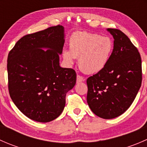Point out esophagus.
<instances>
[{
  "label": "esophagus",
  "instance_id": "esophagus-1",
  "mask_svg": "<svg viewBox=\"0 0 147 147\" xmlns=\"http://www.w3.org/2000/svg\"><path fill=\"white\" fill-rule=\"evenodd\" d=\"M84 79L83 77H82L81 75H77V82L79 83V82H82V81H84Z\"/></svg>",
  "mask_w": 147,
  "mask_h": 147
}]
</instances>
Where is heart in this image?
<instances>
[{"instance_id":"b5f03b06","label":"heart","mask_w":147,"mask_h":147,"mask_svg":"<svg viewBox=\"0 0 147 147\" xmlns=\"http://www.w3.org/2000/svg\"><path fill=\"white\" fill-rule=\"evenodd\" d=\"M69 50L63 51L67 65H72L78 58V65L84 73L94 74L101 71L110 58L113 43L109 37L96 33L76 32L69 40Z\"/></svg>"}]
</instances>
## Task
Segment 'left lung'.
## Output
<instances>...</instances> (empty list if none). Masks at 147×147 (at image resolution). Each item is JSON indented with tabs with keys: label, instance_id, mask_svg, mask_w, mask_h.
<instances>
[{
	"label": "left lung",
	"instance_id": "left-lung-1",
	"mask_svg": "<svg viewBox=\"0 0 147 147\" xmlns=\"http://www.w3.org/2000/svg\"><path fill=\"white\" fill-rule=\"evenodd\" d=\"M114 48L106 66L87 80V101L103 119L122 115L134 102L142 84V59L137 48L121 30L108 28Z\"/></svg>",
	"mask_w": 147,
	"mask_h": 147
}]
</instances>
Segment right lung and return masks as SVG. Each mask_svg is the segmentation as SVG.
Returning a JSON list of instances; mask_svg holds the SVG:
<instances>
[{
	"instance_id": "obj_1",
	"label": "right lung",
	"mask_w": 147,
	"mask_h": 147,
	"mask_svg": "<svg viewBox=\"0 0 147 147\" xmlns=\"http://www.w3.org/2000/svg\"><path fill=\"white\" fill-rule=\"evenodd\" d=\"M64 27L52 26L20 38L8 53V90L19 110L30 119L48 122L64 109L76 72L60 66ZM42 49H47V51Z\"/></svg>"
}]
</instances>
